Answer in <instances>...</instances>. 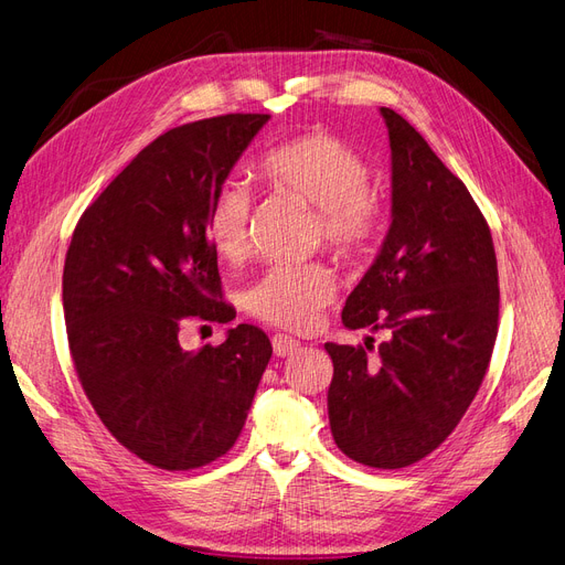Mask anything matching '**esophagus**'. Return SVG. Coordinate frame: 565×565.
<instances>
[{
	"mask_svg": "<svg viewBox=\"0 0 565 565\" xmlns=\"http://www.w3.org/2000/svg\"><path fill=\"white\" fill-rule=\"evenodd\" d=\"M298 340L294 335L288 333H277L275 338H271V348H275V354L277 356H288L294 350H298Z\"/></svg>",
	"mask_w": 565,
	"mask_h": 565,
	"instance_id": "esophagus-1",
	"label": "esophagus"
}]
</instances>
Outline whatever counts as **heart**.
Returning a JSON list of instances; mask_svg holds the SVG:
<instances>
[{"mask_svg":"<svg viewBox=\"0 0 565 565\" xmlns=\"http://www.w3.org/2000/svg\"><path fill=\"white\" fill-rule=\"evenodd\" d=\"M265 183L317 206L315 236L342 260H361L385 232L387 206L369 183V163L348 140L329 131L290 136L260 159ZM253 196L244 180L227 178L211 196L204 236L213 256L242 265L250 250ZM338 281L323 263L275 265L244 294V309L260 321L288 331L315 326L335 298Z\"/></svg>","mask_w":565,"mask_h":565,"instance_id":"heart-1","label":"heart"}]
</instances>
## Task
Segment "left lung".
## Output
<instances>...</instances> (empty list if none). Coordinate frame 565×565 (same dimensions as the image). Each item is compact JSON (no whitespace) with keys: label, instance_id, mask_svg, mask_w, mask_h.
I'll return each instance as SVG.
<instances>
[{"label":"left lung","instance_id":"1","mask_svg":"<svg viewBox=\"0 0 565 565\" xmlns=\"http://www.w3.org/2000/svg\"><path fill=\"white\" fill-rule=\"evenodd\" d=\"M392 148V225L342 309L348 329L390 331L323 348L329 420L354 462L402 469L439 448L481 387L500 317L498 258L481 209L427 140L380 107Z\"/></svg>","mask_w":565,"mask_h":565}]
</instances>
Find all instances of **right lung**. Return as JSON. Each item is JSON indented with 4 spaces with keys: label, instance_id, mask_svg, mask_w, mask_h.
Here are the masks:
<instances>
[{
    "label": "right lung",
    "instance_id": "add662e5",
    "mask_svg": "<svg viewBox=\"0 0 565 565\" xmlns=\"http://www.w3.org/2000/svg\"><path fill=\"white\" fill-rule=\"evenodd\" d=\"M267 119L234 113L161 134L72 232L63 269L72 363L107 431L159 469L223 458L271 356L269 338L248 323L199 352L178 340L190 321L234 319L204 217Z\"/></svg>",
    "mask_w": 565,
    "mask_h": 565
}]
</instances>
